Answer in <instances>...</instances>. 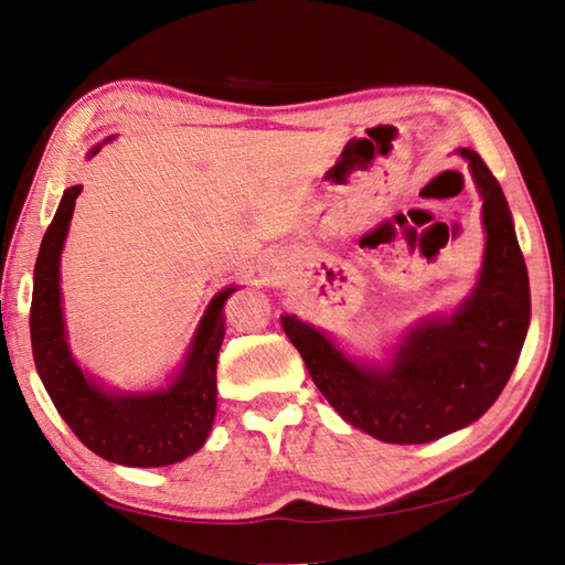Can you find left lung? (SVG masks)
<instances>
[{
  "mask_svg": "<svg viewBox=\"0 0 565 565\" xmlns=\"http://www.w3.org/2000/svg\"><path fill=\"white\" fill-rule=\"evenodd\" d=\"M481 196L487 242L475 290L448 316L409 328L388 362L340 350L326 330L282 313L316 388L338 415L383 444H429L497 403L530 328V280L503 189L475 150L458 148Z\"/></svg>",
  "mask_w": 565,
  "mask_h": 565,
  "instance_id": "left-lung-1",
  "label": "left lung"
}]
</instances>
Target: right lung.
Returning <instances> with one entry per match:
<instances>
[{
  "instance_id": "1",
  "label": "right lung",
  "mask_w": 565,
  "mask_h": 565,
  "mask_svg": "<svg viewBox=\"0 0 565 565\" xmlns=\"http://www.w3.org/2000/svg\"><path fill=\"white\" fill-rule=\"evenodd\" d=\"M109 136L107 141H113ZM103 143L90 148L93 158ZM81 184L64 189L60 209L40 244L33 273L31 342L38 376L78 441L95 456L127 467L182 462L205 444L217 407V352L225 338L223 307L237 287L220 290L205 307L184 362L168 386L156 391H107L78 366L68 348L60 260Z\"/></svg>"
}]
</instances>
